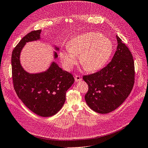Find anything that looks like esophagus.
<instances>
[{
  "instance_id": "esophagus-1",
  "label": "esophagus",
  "mask_w": 148,
  "mask_h": 148,
  "mask_svg": "<svg viewBox=\"0 0 148 148\" xmlns=\"http://www.w3.org/2000/svg\"><path fill=\"white\" fill-rule=\"evenodd\" d=\"M75 82H79V81H81V80H82V78L79 75H75Z\"/></svg>"
}]
</instances>
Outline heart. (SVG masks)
I'll list each match as a JSON object with an SVG mask.
<instances>
[{"label": "heart", "mask_w": 148, "mask_h": 148, "mask_svg": "<svg viewBox=\"0 0 148 148\" xmlns=\"http://www.w3.org/2000/svg\"><path fill=\"white\" fill-rule=\"evenodd\" d=\"M113 51L112 43L108 38L99 33L80 34L70 40L65 50L60 52V57L64 68L71 70L79 62L88 71H97L109 61Z\"/></svg>", "instance_id": "obj_1"}]
</instances>
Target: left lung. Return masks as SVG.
<instances>
[{
    "instance_id": "1",
    "label": "left lung",
    "mask_w": 148,
    "mask_h": 148,
    "mask_svg": "<svg viewBox=\"0 0 148 148\" xmlns=\"http://www.w3.org/2000/svg\"><path fill=\"white\" fill-rule=\"evenodd\" d=\"M118 45L112 59L101 70L84 75L88 85L84 96L94 111L107 114L115 110L130 94L135 83V64L128 47L116 36Z\"/></svg>"
}]
</instances>
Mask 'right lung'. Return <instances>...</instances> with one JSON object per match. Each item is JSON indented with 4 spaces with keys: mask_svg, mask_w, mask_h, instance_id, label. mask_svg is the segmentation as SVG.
I'll return each instance as SVG.
<instances>
[{
    "mask_svg": "<svg viewBox=\"0 0 148 148\" xmlns=\"http://www.w3.org/2000/svg\"><path fill=\"white\" fill-rule=\"evenodd\" d=\"M41 29L31 31L21 39L12 54L13 87L17 96L28 108L41 117L57 114L65 101L66 92L74 83L70 73L63 70L53 62L47 71L29 74L22 68L20 54L26 42L40 39ZM57 50L59 48L56 47ZM55 57H58L55 52Z\"/></svg>",
    "mask_w": 148,
    "mask_h": 148,
    "instance_id": "1",
    "label": "right lung"
}]
</instances>
